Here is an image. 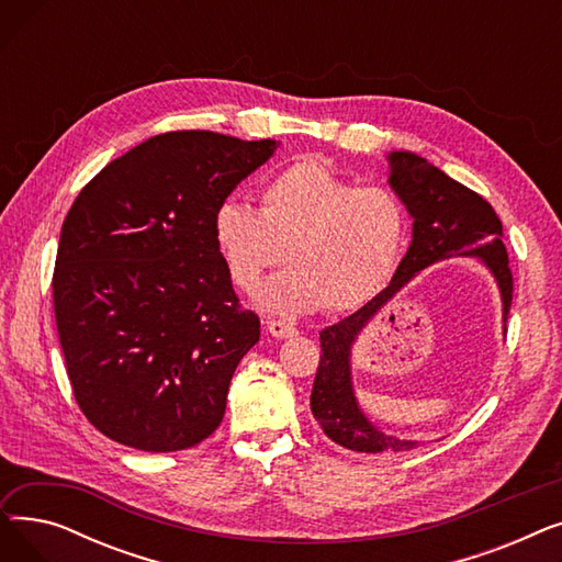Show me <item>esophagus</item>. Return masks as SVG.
I'll use <instances>...</instances> for the list:
<instances>
[{"label": "esophagus", "instance_id": "obj_1", "mask_svg": "<svg viewBox=\"0 0 562 562\" xmlns=\"http://www.w3.org/2000/svg\"><path fill=\"white\" fill-rule=\"evenodd\" d=\"M266 330H269L273 337H278V339H286V337H293L296 335L299 330L291 326V323H286V321H280V318H271V321H266Z\"/></svg>", "mask_w": 562, "mask_h": 562}]
</instances>
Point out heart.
Masks as SVG:
<instances>
[{
	"mask_svg": "<svg viewBox=\"0 0 562 562\" xmlns=\"http://www.w3.org/2000/svg\"><path fill=\"white\" fill-rule=\"evenodd\" d=\"M407 239L405 206L385 187H356L316 159L291 164L261 189V212L239 198L214 210V241L232 280L255 291L263 273L291 269L259 293L263 307L346 312L387 284Z\"/></svg>",
	"mask_w": 562,
	"mask_h": 562,
	"instance_id": "b5f03b06",
	"label": "heart"
}]
</instances>
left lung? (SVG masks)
Masks as SVG:
<instances>
[{
	"label": "left lung",
	"mask_w": 562,
	"mask_h": 562,
	"mask_svg": "<svg viewBox=\"0 0 562 562\" xmlns=\"http://www.w3.org/2000/svg\"><path fill=\"white\" fill-rule=\"evenodd\" d=\"M390 161V184L415 218L412 244L392 282L378 296L356 314L318 333L321 360L310 396L312 415L323 432L335 445L356 453H398L417 447V441L385 435L367 422L352 396L348 364L352 341L412 276L439 259L456 255L481 257L498 282L504 321L513 305V271L504 246V225L492 204L417 155L392 153Z\"/></svg>",
	"instance_id": "obj_1"
}]
</instances>
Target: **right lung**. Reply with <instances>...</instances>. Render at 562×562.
Returning <instances> with one entry per match:
<instances>
[{
	"mask_svg": "<svg viewBox=\"0 0 562 562\" xmlns=\"http://www.w3.org/2000/svg\"><path fill=\"white\" fill-rule=\"evenodd\" d=\"M276 145L166 132L72 202L52 278L56 330L79 409L117 445L170 453L221 426L259 316L234 293L214 210Z\"/></svg>",
	"mask_w": 562,
	"mask_h": 562,
	"instance_id": "1",
	"label": "right lung"
}]
</instances>
